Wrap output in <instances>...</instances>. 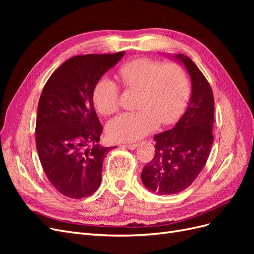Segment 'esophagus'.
<instances>
[{
    "label": "esophagus",
    "instance_id": "34e87169",
    "mask_svg": "<svg viewBox=\"0 0 254 254\" xmlns=\"http://www.w3.org/2000/svg\"><path fill=\"white\" fill-rule=\"evenodd\" d=\"M123 147H125V148L130 149V150H133V149H135V148L137 147V144H135V143H132V144H124V145H123Z\"/></svg>",
    "mask_w": 254,
    "mask_h": 254
}]
</instances>
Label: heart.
I'll return each instance as SVG.
<instances>
[{
  "mask_svg": "<svg viewBox=\"0 0 254 254\" xmlns=\"http://www.w3.org/2000/svg\"><path fill=\"white\" fill-rule=\"evenodd\" d=\"M120 79L128 91H139L135 112L113 119L107 126L109 137L131 142L155 130L159 123L168 125L180 117L190 95V80L183 67L150 58H136L123 64ZM121 91L113 80L103 77L93 90V104L105 117L120 109Z\"/></svg>",
  "mask_w": 254,
  "mask_h": 254,
  "instance_id": "1",
  "label": "heart"
}]
</instances>
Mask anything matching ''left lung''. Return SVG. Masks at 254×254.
<instances>
[{
  "label": "left lung",
  "mask_w": 254,
  "mask_h": 254,
  "mask_svg": "<svg viewBox=\"0 0 254 254\" xmlns=\"http://www.w3.org/2000/svg\"><path fill=\"white\" fill-rule=\"evenodd\" d=\"M176 58L190 73L193 92L187 112L176 126L153 137L155 156L141 174L144 186L159 195L188 189L202 171L214 141V96L210 83L189 57L178 54Z\"/></svg>",
  "instance_id": "1"
}]
</instances>
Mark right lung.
Instances as JSON below:
<instances>
[{
    "instance_id": "1",
    "label": "right lung",
    "mask_w": 254,
    "mask_h": 254,
    "mask_svg": "<svg viewBox=\"0 0 254 254\" xmlns=\"http://www.w3.org/2000/svg\"><path fill=\"white\" fill-rule=\"evenodd\" d=\"M124 54L74 56L51 75L42 90L36 121L38 156L52 186L66 197H88L101 186L104 159L115 146L98 144L103 126L93 90Z\"/></svg>"
}]
</instances>
